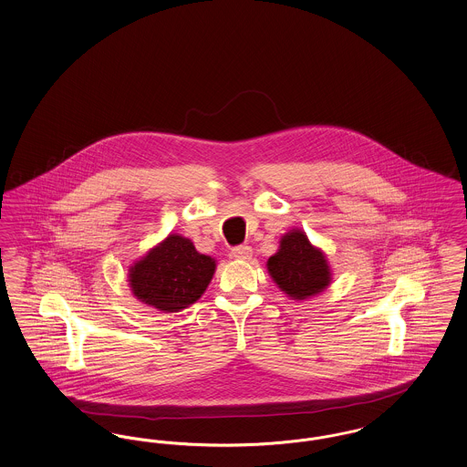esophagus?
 Returning a JSON list of instances; mask_svg holds the SVG:
<instances>
[{"label":"esophagus","mask_w":467,"mask_h":467,"mask_svg":"<svg viewBox=\"0 0 467 467\" xmlns=\"http://www.w3.org/2000/svg\"><path fill=\"white\" fill-rule=\"evenodd\" d=\"M231 254H233L234 259H243L244 261V259L252 257V248L248 244H238V246H234L231 250Z\"/></svg>","instance_id":"1"}]
</instances>
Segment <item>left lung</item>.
<instances>
[{
  "instance_id": "8db88e82",
  "label": "left lung",
  "mask_w": 467,
  "mask_h": 467,
  "mask_svg": "<svg viewBox=\"0 0 467 467\" xmlns=\"http://www.w3.org/2000/svg\"><path fill=\"white\" fill-rule=\"evenodd\" d=\"M267 269L281 290L294 299L313 297L330 283L325 255L302 231H292L281 238L280 250L267 261Z\"/></svg>"
}]
</instances>
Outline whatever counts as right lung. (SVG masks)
<instances>
[{"label": "right lung", "mask_w": 467, "mask_h": 467, "mask_svg": "<svg viewBox=\"0 0 467 467\" xmlns=\"http://www.w3.org/2000/svg\"><path fill=\"white\" fill-rule=\"evenodd\" d=\"M215 261L198 254L191 240L170 234L131 265L130 286L137 299L167 313L186 309L205 292Z\"/></svg>", "instance_id": "1"}]
</instances>
